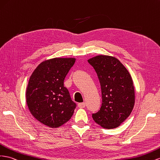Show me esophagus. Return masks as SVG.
Instances as JSON below:
<instances>
[{"label": "esophagus", "mask_w": 160, "mask_h": 160, "mask_svg": "<svg viewBox=\"0 0 160 160\" xmlns=\"http://www.w3.org/2000/svg\"><path fill=\"white\" fill-rule=\"evenodd\" d=\"M78 107L79 108H83L85 107V103L83 102V103H78Z\"/></svg>", "instance_id": "esophagus-1"}]
</instances>
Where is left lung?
Returning <instances> with one entry per match:
<instances>
[{
	"label": "left lung",
	"instance_id": "1",
	"mask_svg": "<svg viewBox=\"0 0 160 160\" xmlns=\"http://www.w3.org/2000/svg\"><path fill=\"white\" fill-rule=\"evenodd\" d=\"M88 62L100 81L102 103L100 110L92 114L93 120L104 128L119 127L131 114L135 105V89L130 73L114 57L98 55Z\"/></svg>",
	"mask_w": 160,
	"mask_h": 160
}]
</instances>
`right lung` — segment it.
<instances>
[{"label":"right lung","mask_w":160,"mask_h":160,"mask_svg":"<svg viewBox=\"0 0 160 160\" xmlns=\"http://www.w3.org/2000/svg\"><path fill=\"white\" fill-rule=\"evenodd\" d=\"M75 58H54L43 61L30 77L26 102L31 114L50 128L68 122L76 108L64 80L75 62Z\"/></svg>","instance_id":"obj_1"}]
</instances>
